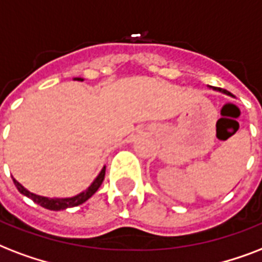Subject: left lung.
I'll list each match as a JSON object with an SVG mask.
<instances>
[{
  "label": "left lung",
  "instance_id": "1",
  "mask_svg": "<svg viewBox=\"0 0 262 262\" xmlns=\"http://www.w3.org/2000/svg\"><path fill=\"white\" fill-rule=\"evenodd\" d=\"M209 87H210V89H212V90H214V91H219V93H223V94H226V95H230V97H234V95L231 94L230 91L224 90V89H219V87H213V86H209Z\"/></svg>",
  "mask_w": 262,
  "mask_h": 262
}]
</instances>
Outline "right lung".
Here are the masks:
<instances>
[{
	"instance_id": "right-lung-1",
	"label": "right lung",
	"mask_w": 262,
	"mask_h": 262,
	"mask_svg": "<svg viewBox=\"0 0 262 262\" xmlns=\"http://www.w3.org/2000/svg\"><path fill=\"white\" fill-rule=\"evenodd\" d=\"M74 80H84L83 78H74ZM105 169L106 167L103 165V168L101 169V172L98 173V176L93 180V183L89 186V187L84 190V191L79 192L76 195L74 196H67V198H50V196H43V195H38V194H34V192L28 191L27 188L21 186V184L17 182V180L13 178V183L17 187L23 195L28 196V198H31L35 204L40 205L42 208L49 209V210H64V209L68 208H74V206H78V205H82L83 202H86L90 196H93L97 192L99 187H101V184L103 182V178H105Z\"/></svg>"
}]
</instances>
